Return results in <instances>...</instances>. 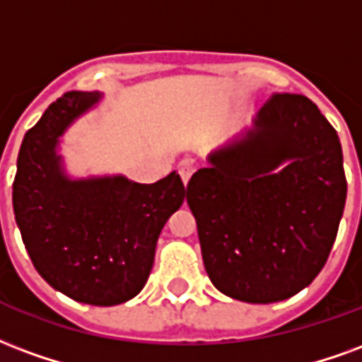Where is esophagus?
<instances>
[{"mask_svg": "<svg viewBox=\"0 0 362 362\" xmlns=\"http://www.w3.org/2000/svg\"><path fill=\"white\" fill-rule=\"evenodd\" d=\"M192 173H194V165H192V162H189V160H185V162L181 163V168H179V175L183 179V183H189V179H191Z\"/></svg>", "mask_w": 362, "mask_h": 362, "instance_id": "1", "label": "esophagus"}]
</instances>
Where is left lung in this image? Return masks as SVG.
I'll use <instances>...</instances> for the list:
<instances>
[{"mask_svg":"<svg viewBox=\"0 0 362 362\" xmlns=\"http://www.w3.org/2000/svg\"><path fill=\"white\" fill-rule=\"evenodd\" d=\"M208 162L187 185V204L216 289L268 305L310 286L347 197L339 136L315 102L274 94L255 129Z\"/></svg>","mask_w":362,"mask_h":362,"instance_id":"obj_1","label":"left lung"}]
</instances>
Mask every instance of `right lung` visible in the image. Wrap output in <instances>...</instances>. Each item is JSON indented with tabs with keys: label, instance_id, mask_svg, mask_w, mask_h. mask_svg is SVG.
<instances>
[{
	"label": "right lung",
	"instance_id": "obj_1",
	"mask_svg": "<svg viewBox=\"0 0 362 362\" xmlns=\"http://www.w3.org/2000/svg\"><path fill=\"white\" fill-rule=\"evenodd\" d=\"M98 92H67L28 129L17 158L13 210L26 252L49 286L71 299L112 307L139 295L156 243L187 191L179 173L152 185L115 177L69 179L57 142L98 104Z\"/></svg>",
	"mask_w": 362,
	"mask_h": 362
}]
</instances>
